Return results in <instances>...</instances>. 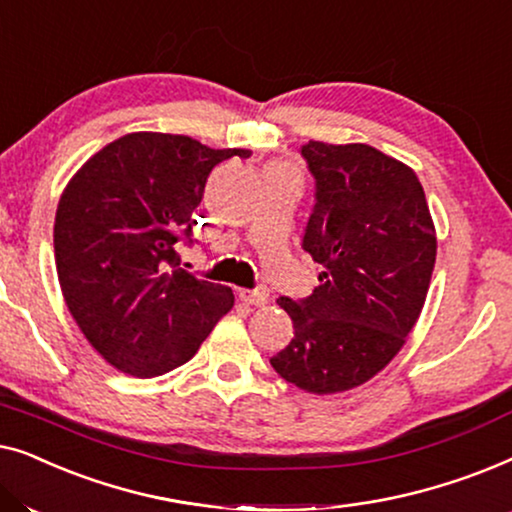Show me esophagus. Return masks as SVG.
<instances>
[{"instance_id":"34e87169","label":"esophagus","mask_w":512,"mask_h":512,"mask_svg":"<svg viewBox=\"0 0 512 512\" xmlns=\"http://www.w3.org/2000/svg\"><path fill=\"white\" fill-rule=\"evenodd\" d=\"M237 296H240L242 303L256 305V307L265 305V300H268V293L261 291V289H254V291H251V289H240V293H237Z\"/></svg>"}]
</instances>
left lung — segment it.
Segmentation results:
<instances>
[{
  "label": "left lung",
  "mask_w": 512,
  "mask_h": 512,
  "mask_svg": "<svg viewBox=\"0 0 512 512\" xmlns=\"http://www.w3.org/2000/svg\"><path fill=\"white\" fill-rule=\"evenodd\" d=\"M314 177L303 249L321 265L312 296L279 298L293 340L270 359L286 382L335 394L368 382L403 347L436 263L424 188L368 144L300 146Z\"/></svg>",
  "instance_id": "left-lung-1"
}]
</instances>
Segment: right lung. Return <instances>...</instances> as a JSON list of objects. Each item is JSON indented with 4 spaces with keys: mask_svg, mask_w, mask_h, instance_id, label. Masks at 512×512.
Here are the masks:
<instances>
[{
    "mask_svg": "<svg viewBox=\"0 0 512 512\" xmlns=\"http://www.w3.org/2000/svg\"><path fill=\"white\" fill-rule=\"evenodd\" d=\"M247 149L132 132L97 151L62 193L53 244L62 296L90 345L135 377L198 352L235 303L228 286L179 268L209 172Z\"/></svg>",
    "mask_w": 512,
    "mask_h": 512,
    "instance_id": "1",
    "label": "right lung"
}]
</instances>
